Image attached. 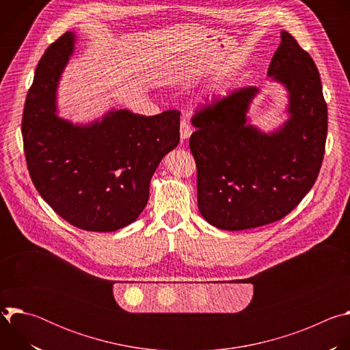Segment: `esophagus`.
<instances>
[{"label":"esophagus","instance_id":"34e87169","mask_svg":"<svg viewBox=\"0 0 350 350\" xmlns=\"http://www.w3.org/2000/svg\"><path fill=\"white\" fill-rule=\"evenodd\" d=\"M191 133H192V129H191L189 123L187 122L185 118H183L181 122H180V135H181V138H183V139L189 138Z\"/></svg>","mask_w":350,"mask_h":350}]
</instances>
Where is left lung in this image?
Listing matches in <instances>:
<instances>
[{
  "label": "left lung",
  "mask_w": 350,
  "mask_h": 350,
  "mask_svg": "<svg viewBox=\"0 0 350 350\" xmlns=\"http://www.w3.org/2000/svg\"><path fill=\"white\" fill-rule=\"evenodd\" d=\"M269 76L289 91V120L273 134L246 124L256 87L213 98L191 118L198 208L212 226L238 231L274 223L301 204L319 176L328 127L319 69L288 31Z\"/></svg>",
  "instance_id": "obj_1"
}]
</instances>
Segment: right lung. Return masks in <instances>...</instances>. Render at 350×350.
<instances>
[{"label": "right lung", "instance_id": "obj_1", "mask_svg": "<svg viewBox=\"0 0 350 350\" xmlns=\"http://www.w3.org/2000/svg\"><path fill=\"white\" fill-rule=\"evenodd\" d=\"M73 45L66 31L36 68L22 116L26 163L36 189L62 219L85 231H116L144 211L152 174L180 141V112L120 109L87 127L59 119L55 90Z\"/></svg>", "mask_w": 350, "mask_h": 350}]
</instances>
